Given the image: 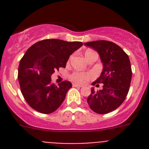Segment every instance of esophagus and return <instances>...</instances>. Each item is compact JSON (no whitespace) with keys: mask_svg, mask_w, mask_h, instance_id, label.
I'll return each instance as SVG.
<instances>
[{"mask_svg":"<svg viewBox=\"0 0 149 149\" xmlns=\"http://www.w3.org/2000/svg\"><path fill=\"white\" fill-rule=\"evenodd\" d=\"M72 86H74V87H81V85H79V84H73V85H72Z\"/></svg>","mask_w":149,"mask_h":149,"instance_id":"esophagus-1","label":"esophagus"}]
</instances>
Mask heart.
<instances>
[{
  "label": "heart",
  "instance_id": "b5f03b06",
  "mask_svg": "<svg viewBox=\"0 0 149 149\" xmlns=\"http://www.w3.org/2000/svg\"><path fill=\"white\" fill-rule=\"evenodd\" d=\"M95 52L93 50H87L85 52V56L86 58H87L88 56L91 53ZM92 77V74L90 73H86V72H75L72 74L71 75V78L72 79V81H74L77 84H85L88 80Z\"/></svg>",
  "mask_w": 149,
  "mask_h": 149
}]
</instances>
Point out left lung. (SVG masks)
Instances as JSON below:
<instances>
[{"mask_svg":"<svg viewBox=\"0 0 149 149\" xmlns=\"http://www.w3.org/2000/svg\"><path fill=\"white\" fill-rule=\"evenodd\" d=\"M84 45L95 50L103 63L101 75L92 84H103V89L95 92L92 88L87 103L97 113H108L118 108L127 96L132 77L131 62L119 45L109 41H93Z\"/></svg>","mask_w":149,"mask_h":149,"instance_id":"obj_1","label":"left lung"}]
</instances>
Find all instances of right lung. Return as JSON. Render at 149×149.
Returning a JSON list of instances; mask_svg holds the SVG:
<instances>
[{
    "label": "right lung",
    "instance_id": "obj_1",
    "mask_svg": "<svg viewBox=\"0 0 149 149\" xmlns=\"http://www.w3.org/2000/svg\"><path fill=\"white\" fill-rule=\"evenodd\" d=\"M83 45L44 39L27 49L19 63L18 79L24 98L33 109L48 114L60 107L72 85L65 81L56 86L51 83V75L60 67L65 68L70 55Z\"/></svg>",
    "mask_w": 149,
    "mask_h": 149
}]
</instances>
